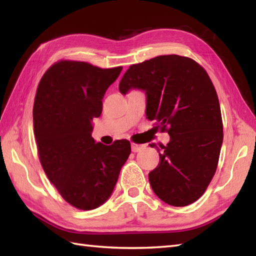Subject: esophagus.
<instances>
[{"label": "esophagus", "mask_w": 256, "mask_h": 256, "mask_svg": "<svg viewBox=\"0 0 256 256\" xmlns=\"http://www.w3.org/2000/svg\"><path fill=\"white\" fill-rule=\"evenodd\" d=\"M131 148H132V152H134V153H138V152L145 148V145L138 144V143H131Z\"/></svg>", "instance_id": "esophagus-1"}]
</instances>
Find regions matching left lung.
<instances>
[{
  "instance_id": "1",
  "label": "left lung",
  "mask_w": 256,
  "mask_h": 256,
  "mask_svg": "<svg viewBox=\"0 0 256 256\" xmlns=\"http://www.w3.org/2000/svg\"><path fill=\"white\" fill-rule=\"evenodd\" d=\"M146 94V118L170 134L166 146L150 144L160 162L148 174L155 194L164 202L184 206L208 188L218 166L222 140L219 99L206 70L194 59L164 55L130 66L118 84Z\"/></svg>"
}]
</instances>
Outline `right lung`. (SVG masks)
Returning a JSON list of instances; mask_svg holds the SVG:
<instances>
[{"mask_svg": "<svg viewBox=\"0 0 256 256\" xmlns=\"http://www.w3.org/2000/svg\"><path fill=\"white\" fill-rule=\"evenodd\" d=\"M121 70L59 60L38 84L32 108L38 157L62 197L80 210L106 202L131 154L128 140L108 146L91 136L92 121L101 116L103 96Z\"/></svg>", "mask_w": 256, "mask_h": 256, "instance_id": "obj_1", "label": "right lung"}]
</instances>
